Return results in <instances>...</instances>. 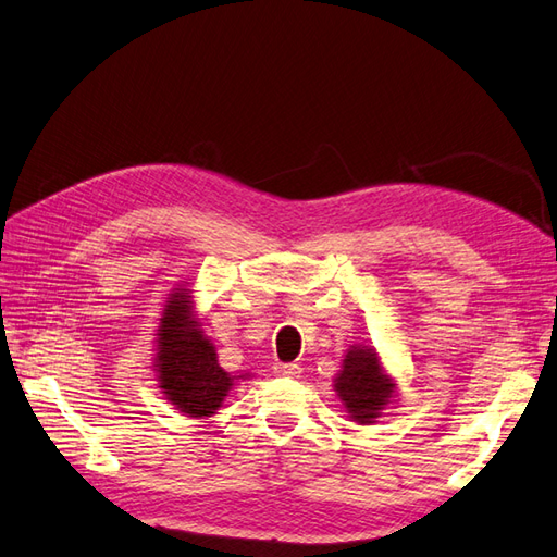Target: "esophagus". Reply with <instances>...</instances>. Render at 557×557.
Returning a JSON list of instances; mask_svg holds the SVG:
<instances>
[{
	"label": "esophagus",
	"instance_id": "esophagus-1",
	"mask_svg": "<svg viewBox=\"0 0 557 557\" xmlns=\"http://www.w3.org/2000/svg\"><path fill=\"white\" fill-rule=\"evenodd\" d=\"M274 372H276L278 376H285V379H299L301 367H299V364H293V362H276V364H274Z\"/></svg>",
	"mask_w": 557,
	"mask_h": 557
}]
</instances>
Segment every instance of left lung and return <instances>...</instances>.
<instances>
[{
  "label": "left lung",
  "instance_id": "obj_1",
  "mask_svg": "<svg viewBox=\"0 0 557 557\" xmlns=\"http://www.w3.org/2000/svg\"><path fill=\"white\" fill-rule=\"evenodd\" d=\"M332 387L348 420L358 425H374L397 397V381L372 344L348 346Z\"/></svg>",
  "mask_w": 557,
  "mask_h": 557
}]
</instances>
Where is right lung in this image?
I'll return each mask as SVG.
<instances>
[{"label": "right lung", "mask_w": 557, "mask_h": 557, "mask_svg": "<svg viewBox=\"0 0 557 557\" xmlns=\"http://www.w3.org/2000/svg\"><path fill=\"white\" fill-rule=\"evenodd\" d=\"M156 330L153 372L160 393L188 418H209L223 407L230 391L252 374H230L218 364L211 336L205 334L190 288L164 297Z\"/></svg>", "instance_id": "obj_1"}]
</instances>
